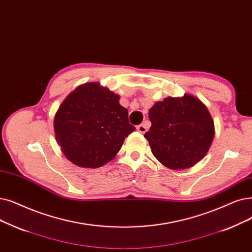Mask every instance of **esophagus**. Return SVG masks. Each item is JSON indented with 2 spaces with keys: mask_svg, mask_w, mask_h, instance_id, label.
I'll return each instance as SVG.
<instances>
[{
  "mask_svg": "<svg viewBox=\"0 0 252 252\" xmlns=\"http://www.w3.org/2000/svg\"><path fill=\"white\" fill-rule=\"evenodd\" d=\"M147 126L145 125V124H141V125H139L138 126H137V129H138V132H140L141 134H144V133H146L147 132Z\"/></svg>",
  "mask_w": 252,
  "mask_h": 252,
  "instance_id": "esophagus-1",
  "label": "esophagus"
}]
</instances>
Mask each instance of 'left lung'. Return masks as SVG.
Segmentation results:
<instances>
[{
	"label": "left lung",
	"instance_id": "1",
	"mask_svg": "<svg viewBox=\"0 0 252 252\" xmlns=\"http://www.w3.org/2000/svg\"><path fill=\"white\" fill-rule=\"evenodd\" d=\"M148 115L151 127L144 137L163 166L189 169L207 155L214 139V122L198 97L168 96L153 105Z\"/></svg>",
	"mask_w": 252,
	"mask_h": 252
}]
</instances>
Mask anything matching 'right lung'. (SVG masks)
I'll list each match as a JSON object with an SVG mask.
<instances>
[{"label": "right lung", "instance_id": "right-lung-1", "mask_svg": "<svg viewBox=\"0 0 252 252\" xmlns=\"http://www.w3.org/2000/svg\"><path fill=\"white\" fill-rule=\"evenodd\" d=\"M119 95L97 82L75 89L54 115V133L64 157L81 168L111 161L136 129Z\"/></svg>", "mask_w": 252, "mask_h": 252}]
</instances>
